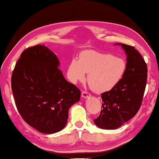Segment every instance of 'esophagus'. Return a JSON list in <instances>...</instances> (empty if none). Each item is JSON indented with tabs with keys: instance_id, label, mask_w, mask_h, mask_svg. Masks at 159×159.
Returning <instances> with one entry per match:
<instances>
[{
	"instance_id": "1",
	"label": "esophagus",
	"mask_w": 159,
	"mask_h": 159,
	"mask_svg": "<svg viewBox=\"0 0 159 159\" xmlns=\"http://www.w3.org/2000/svg\"><path fill=\"white\" fill-rule=\"evenodd\" d=\"M82 97L83 98H87L88 97H90V95L89 94L88 92L86 91H82Z\"/></svg>"
}]
</instances>
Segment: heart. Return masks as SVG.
Listing matches in <instances>:
<instances>
[{
    "mask_svg": "<svg viewBox=\"0 0 159 159\" xmlns=\"http://www.w3.org/2000/svg\"><path fill=\"white\" fill-rule=\"evenodd\" d=\"M126 69L122 58L94 50H86L80 54V60L73 59L68 69V78L74 84L82 82L89 73L88 83L97 93L111 90L121 80Z\"/></svg>",
    "mask_w": 159,
    "mask_h": 159,
    "instance_id": "heart-1",
    "label": "heart"
}]
</instances>
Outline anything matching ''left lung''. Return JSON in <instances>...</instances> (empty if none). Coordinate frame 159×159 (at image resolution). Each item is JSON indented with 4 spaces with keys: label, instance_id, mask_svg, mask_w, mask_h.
Instances as JSON below:
<instances>
[{
    "label": "left lung",
    "instance_id": "obj_1",
    "mask_svg": "<svg viewBox=\"0 0 159 159\" xmlns=\"http://www.w3.org/2000/svg\"><path fill=\"white\" fill-rule=\"evenodd\" d=\"M121 46L127 55L126 69L120 82L109 91L102 93L100 114L95 124L103 129H115L129 120L139 111L144 94L148 67L133 46Z\"/></svg>",
    "mask_w": 159,
    "mask_h": 159
}]
</instances>
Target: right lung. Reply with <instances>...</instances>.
<instances>
[{
	"label": "right lung",
	"instance_id": "1",
	"mask_svg": "<svg viewBox=\"0 0 159 159\" xmlns=\"http://www.w3.org/2000/svg\"><path fill=\"white\" fill-rule=\"evenodd\" d=\"M57 57L38 45L21 53L11 75L15 104L23 119L43 134H54L67 124L68 110L81 92L64 78Z\"/></svg>",
	"mask_w": 159,
	"mask_h": 159
}]
</instances>
